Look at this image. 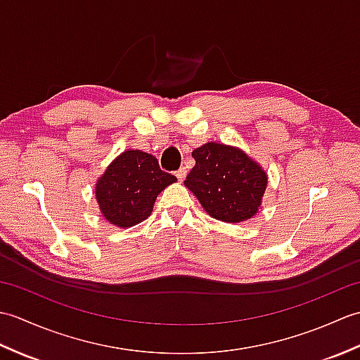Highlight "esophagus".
Wrapping results in <instances>:
<instances>
[{
	"instance_id": "esophagus-1",
	"label": "esophagus",
	"mask_w": 360,
	"mask_h": 360,
	"mask_svg": "<svg viewBox=\"0 0 360 360\" xmlns=\"http://www.w3.org/2000/svg\"><path fill=\"white\" fill-rule=\"evenodd\" d=\"M186 174H187V170H186L184 167H181L179 170L174 172V176H176V178H178V181H181V182L186 179Z\"/></svg>"
}]
</instances>
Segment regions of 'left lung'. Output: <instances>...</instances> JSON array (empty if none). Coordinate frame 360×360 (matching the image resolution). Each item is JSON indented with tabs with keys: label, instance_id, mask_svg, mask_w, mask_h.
<instances>
[{
	"label": "left lung",
	"instance_id": "1",
	"mask_svg": "<svg viewBox=\"0 0 360 360\" xmlns=\"http://www.w3.org/2000/svg\"><path fill=\"white\" fill-rule=\"evenodd\" d=\"M195 167L184 186L200 200L204 210L224 223H240L257 213L267 176L240 148L209 142L193 150Z\"/></svg>",
	"mask_w": 360,
	"mask_h": 360
}]
</instances>
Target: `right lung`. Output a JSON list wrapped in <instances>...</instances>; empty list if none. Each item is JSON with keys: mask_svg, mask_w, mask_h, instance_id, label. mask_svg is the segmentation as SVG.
<instances>
[{"mask_svg": "<svg viewBox=\"0 0 360 360\" xmlns=\"http://www.w3.org/2000/svg\"><path fill=\"white\" fill-rule=\"evenodd\" d=\"M173 182L174 176L160 170L155 156L128 150L97 181L96 198L111 224L131 227L150 217L158 195Z\"/></svg>", "mask_w": 360, "mask_h": 360, "instance_id": "obj_1", "label": "right lung"}]
</instances>
